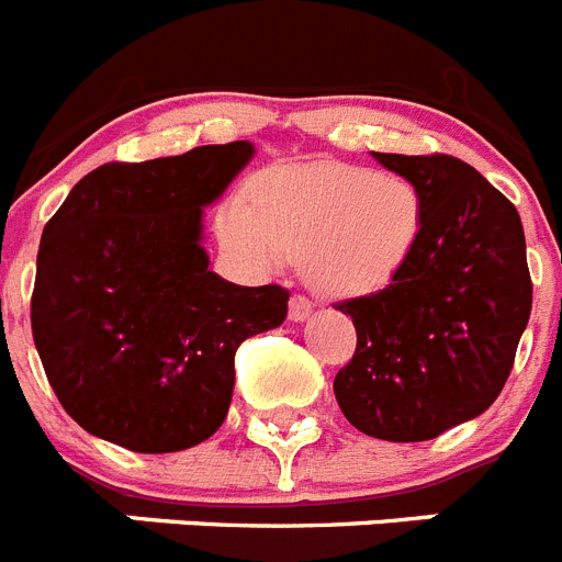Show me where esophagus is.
Wrapping results in <instances>:
<instances>
[{"label":"esophagus","mask_w":562,"mask_h":562,"mask_svg":"<svg viewBox=\"0 0 562 562\" xmlns=\"http://www.w3.org/2000/svg\"><path fill=\"white\" fill-rule=\"evenodd\" d=\"M311 313H313V302L307 300V296H302V293H293L291 305H288V316H291L293 322H305Z\"/></svg>","instance_id":"1"}]
</instances>
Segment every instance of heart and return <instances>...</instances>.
Instances as JSON below:
<instances>
[{
    "instance_id": "b5f03b06",
    "label": "heart",
    "mask_w": 562,
    "mask_h": 562,
    "mask_svg": "<svg viewBox=\"0 0 562 562\" xmlns=\"http://www.w3.org/2000/svg\"><path fill=\"white\" fill-rule=\"evenodd\" d=\"M426 206L406 176L356 165L271 168L251 181V206L226 201L218 240L255 274L302 255L307 282L330 296L381 291L406 269Z\"/></svg>"
}]
</instances>
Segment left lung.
<instances>
[{"instance_id":"1","label":"left lung","mask_w":562,"mask_h":562,"mask_svg":"<svg viewBox=\"0 0 562 562\" xmlns=\"http://www.w3.org/2000/svg\"><path fill=\"white\" fill-rule=\"evenodd\" d=\"M423 195V237L383 291L338 302L358 344L333 392L358 431L423 442L502 394L532 313L520 215L468 161L372 154Z\"/></svg>"}]
</instances>
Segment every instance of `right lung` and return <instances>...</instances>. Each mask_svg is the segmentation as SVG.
<instances>
[{"instance_id":"right-lung-1","label":"right lung","mask_w":562,"mask_h":562,"mask_svg":"<svg viewBox=\"0 0 562 562\" xmlns=\"http://www.w3.org/2000/svg\"><path fill=\"white\" fill-rule=\"evenodd\" d=\"M251 156L229 143L109 161L44 226L33 341L60 406L94 437L136 453L204 442L229 412L237 347L285 322V288L221 280L201 246V210Z\"/></svg>"}]
</instances>
